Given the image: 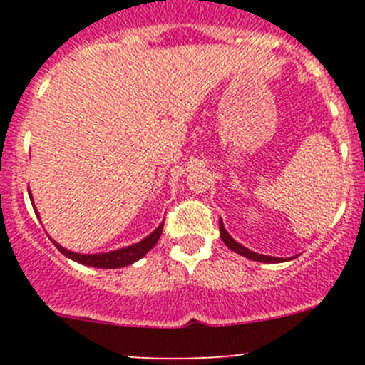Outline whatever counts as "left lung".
I'll return each mask as SVG.
<instances>
[{"label":"left lung","instance_id":"left-lung-1","mask_svg":"<svg viewBox=\"0 0 365 365\" xmlns=\"http://www.w3.org/2000/svg\"><path fill=\"white\" fill-rule=\"evenodd\" d=\"M219 230H220V238H222L224 244H226L231 251L240 254V256H244V257H247V259L259 261V263H279V261H284V257H272V256H264V254H257V252L249 251L247 247H244V245L238 244L237 240H233V238H231V235L227 233L226 227H224L222 220H219Z\"/></svg>","mask_w":365,"mask_h":365}]
</instances>
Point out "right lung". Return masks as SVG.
<instances>
[{"label":"right lung","instance_id":"right-lung-1","mask_svg":"<svg viewBox=\"0 0 365 365\" xmlns=\"http://www.w3.org/2000/svg\"><path fill=\"white\" fill-rule=\"evenodd\" d=\"M31 200H33V197H31ZM36 215H38V213H36ZM162 227H164V222H162L160 226L157 227L155 231H153V233H150L148 237L143 238L141 242H138V244L128 245V247L118 249V251H111V252L77 254V252L67 251V249L61 247V245L56 244V242H54V245H56V249L61 254H65V256L70 257V259L77 261V263L86 264V267L108 268V270H111V268L127 267V264H132V263H135L138 259H141V257L145 256V254L148 252L150 249H153V245L159 242V238L162 235Z\"/></svg>","mask_w":365,"mask_h":365}]
</instances>
